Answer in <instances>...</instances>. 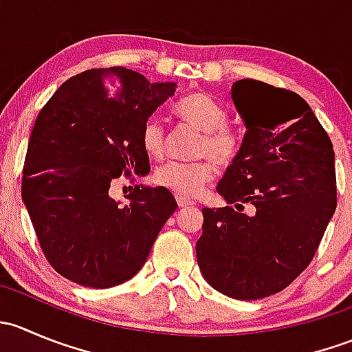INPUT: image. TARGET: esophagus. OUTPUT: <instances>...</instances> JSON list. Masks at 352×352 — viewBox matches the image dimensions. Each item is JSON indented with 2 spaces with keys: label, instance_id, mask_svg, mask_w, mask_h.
Returning a JSON list of instances; mask_svg holds the SVG:
<instances>
[{
  "label": "esophagus",
  "instance_id": "obj_1",
  "mask_svg": "<svg viewBox=\"0 0 352 352\" xmlns=\"http://www.w3.org/2000/svg\"><path fill=\"white\" fill-rule=\"evenodd\" d=\"M175 199H177V204H179L180 208H189V206H194V204H196V202H194L192 199H189V197L182 196V194H177Z\"/></svg>",
  "mask_w": 352,
  "mask_h": 352
}]
</instances>
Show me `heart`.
Instances as JSON below:
<instances>
[{"label":"heart","mask_w":352,"mask_h":352,"mask_svg":"<svg viewBox=\"0 0 352 352\" xmlns=\"http://www.w3.org/2000/svg\"><path fill=\"white\" fill-rule=\"evenodd\" d=\"M173 113L182 122L201 131L194 146V162H170L158 166L153 175L156 186L173 190L182 196H196L206 182L214 177L216 164L228 166L239 158L242 140L230 129L228 113L206 94H192L175 104ZM141 146L151 158H160L165 151V129L158 119H148L141 127Z\"/></svg>","instance_id":"1"}]
</instances>
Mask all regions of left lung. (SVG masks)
Returning <instances> with one entry per match:
<instances>
[{
  "instance_id": "8db88e82",
  "label": "left lung",
  "mask_w": 352,
  "mask_h": 352,
  "mask_svg": "<svg viewBox=\"0 0 352 352\" xmlns=\"http://www.w3.org/2000/svg\"><path fill=\"white\" fill-rule=\"evenodd\" d=\"M232 98L247 133L216 187L228 206L202 209L197 264L219 293L261 300L289 286L320 245L337 206L333 150L294 91L239 80ZM243 204L254 215L239 212Z\"/></svg>"
}]
</instances>
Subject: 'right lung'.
I'll return each mask as SVG.
<instances>
[{"label":"right lung","instance_id":"add662e5","mask_svg":"<svg viewBox=\"0 0 352 352\" xmlns=\"http://www.w3.org/2000/svg\"><path fill=\"white\" fill-rule=\"evenodd\" d=\"M175 88L120 66L88 69L38 112L22 199L45 258L69 281L102 289L131 279L175 212L165 187L136 186L124 206L109 194L119 177L150 172L141 127Z\"/></svg>","mask_w":352,"mask_h":352}]
</instances>
